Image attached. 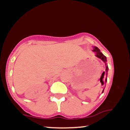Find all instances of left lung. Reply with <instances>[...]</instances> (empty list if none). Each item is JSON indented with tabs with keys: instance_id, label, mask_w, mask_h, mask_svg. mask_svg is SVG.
I'll use <instances>...</instances> for the list:
<instances>
[{
	"instance_id": "left-lung-1",
	"label": "left lung",
	"mask_w": 130,
	"mask_h": 130,
	"mask_svg": "<svg viewBox=\"0 0 130 130\" xmlns=\"http://www.w3.org/2000/svg\"><path fill=\"white\" fill-rule=\"evenodd\" d=\"M92 51H93V52H94V53H95V56L96 57H98V58L101 59V60H102L103 61V62L105 63V73H106V74H107L108 71V65H107V57H105L104 55L102 53L100 52V50L99 49L98 47L93 46V50H92ZM104 72L102 74V77H103L102 79L103 78V77H104ZM102 81V80H101V81ZM107 78L106 77V78H105V83H107ZM102 83L104 84V82H103V81H102ZM104 89L103 90L102 93H103V92H104Z\"/></svg>"
}]
</instances>
